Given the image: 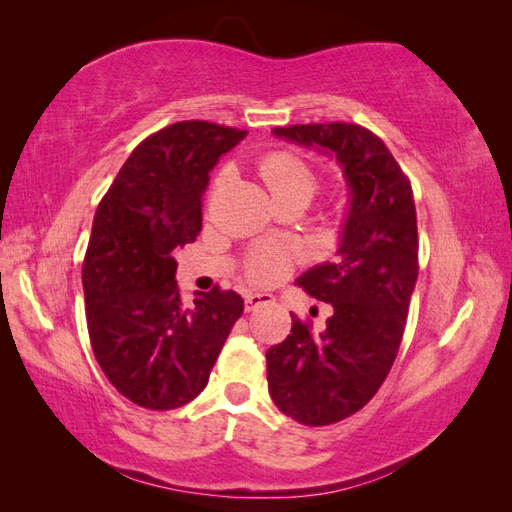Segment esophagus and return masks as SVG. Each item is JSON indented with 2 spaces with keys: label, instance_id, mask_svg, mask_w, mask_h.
<instances>
[{
  "label": "esophagus",
  "instance_id": "1",
  "mask_svg": "<svg viewBox=\"0 0 512 512\" xmlns=\"http://www.w3.org/2000/svg\"><path fill=\"white\" fill-rule=\"evenodd\" d=\"M273 295H262V292H250V295L244 297V308L246 312H255L257 308L268 306V303H273Z\"/></svg>",
  "mask_w": 512,
  "mask_h": 512
}]
</instances>
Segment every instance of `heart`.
<instances>
[{
    "label": "heart",
    "mask_w": 512,
    "mask_h": 512,
    "mask_svg": "<svg viewBox=\"0 0 512 512\" xmlns=\"http://www.w3.org/2000/svg\"><path fill=\"white\" fill-rule=\"evenodd\" d=\"M259 178L266 182L268 191L275 195V200H286L292 195H308L312 198L319 187L317 171H314L306 160L290 154V151H270L257 165ZM228 173L220 171L215 176V189H220L226 182ZM290 253L284 248L275 246H257L248 255L246 273L250 281L259 286H273L286 275L290 266Z\"/></svg>",
    "instance_id": "b5f03b06"
}]
</instances>
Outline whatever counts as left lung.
Wrapping results in <instances>:
<instances>
[{"label":"left lung","mask_w":512,"mask_h":512,"mask_svg":"<svg viewBox=\"0 0 512 512\" xmlns=\"http://www.w3.org/2000/svg\"><path fill=\"white\" fill-rule=\"evenodd\" d=\"M273 132L334 154L352 191L339 257L297 279L310 297L332 303L334 314L323 332L292 314L288 339L266 354L279 411L325 427L361 411L396 361L418 279L416 204L407 173L367 127L336 121Z\"/></svg>","instance_id":"1"}]
</instances>
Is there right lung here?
Masks as SVG:
<instances>
[{
    "label": "right lung",
    "instance_id": "right-lung-1",
    "mask_svg": "<svg viewBox=\"0 0 512 512\" xmlns=\"http://www.w3.org/2000/svg\"><path fill=\"white\" fill-rule=\"evenodd\" d=\"M246 136L180 121L147 136L96 209L83 259L85 317L107 380L136 405H187L211 369L244 299L215 286L184 303L173 248L202 231V195L217 158Z\"/></svg>",
    "mask_w": 512,
    "mask_h": 512
}]
</instances>
